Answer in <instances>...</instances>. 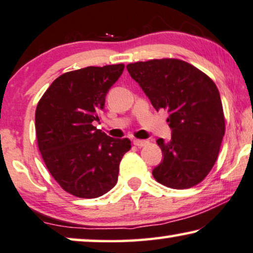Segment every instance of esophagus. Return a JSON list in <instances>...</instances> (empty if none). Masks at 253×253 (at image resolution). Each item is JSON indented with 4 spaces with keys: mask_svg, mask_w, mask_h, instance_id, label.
Masks as SVG:
<instances>
[{
    "mask_svg": "<svg viewBox=\"0 0 253 253\" xmlns=\"http://www.w3.org/2000/svg\"><path fill=\"white\" fill-rule=\"evenodd\" d=\"M133 143H134V146H136V147H139V148H141V147H144V146H147L148 144V141H146V140H134L133 141Z\"/></svg>",
    "mask_w": 253,
    "mask_h": 253,
    "instance_id": "34e87169",
    "label": "esophagus"
}]
</instances>
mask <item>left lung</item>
<instances>
[{
  "label": "left lung",
  "mask_w": 253,
  "mask_h": 253,
  "mask_svg": "<svg viewBox=\"0 0 253 253\" xmlns=\"http://www.w3.org/2000/svg\"><path fill=\"white\" fill-rule=\"evenodd\" d=\"M155 110H166L171 140L158 139L163 161L153 176L164 186L184 190L203 181L217 160L225 130L220 92L206 74L178 59L127 65Z\"/></svg>",
  "instance_id": "obj_1"
}]
</instances>
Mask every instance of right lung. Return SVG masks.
Returning a JSON list of instances; mask_svg holds the SVG:
<instances>
[{
    "instance_id": "add662e5",
    "label": "right lung",
    "mask_w": 253,
    "mask_h": 253,
    "mask_svg": "<svg viewBox=\"0 0 253 253\" xmlns=\"http://www.w3.org/2000/svg\"><path fill=\"white\" fill-rule=\"evenodd\" d=\"M124 68L119 63L62 74L37 105L42 160L56 183L75 197L93 199L109 192L118 181L121 158L130 149L127 137L113 139L93 126Z\"/></svg>"
}]
</instances>
